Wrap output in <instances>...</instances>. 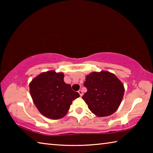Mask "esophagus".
Instances as JSON below:
<instances>
[{"label":"esophagus","mask_w":153,"mask_h":153,"mask_svg":"<svg viewBox=\"0 0 153 153\" xmlns=\"http://www.w3.org/2000/svg\"><path fill=\"white\" fill-rule=\"evenodd\" d=\"M78 93L79 94L80 97H82V95H83V92H82V90H78Z\"/></svg>","instance_id":"1"}]
</instances>
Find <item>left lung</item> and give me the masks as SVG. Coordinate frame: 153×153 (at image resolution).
<instances>
[{"label": "left lung", "instance_id": "8db88e82", "mask_svg": "<svg viewBox=\"0 0 153 153\" xmlns=\"http://www.w3.org/2000/svg\"><path fill=\"white\" fill-rule=\"evenodd\" d=\"M84 86L88 90L82 97L83 100L98 117H107L115 113L125 91L117 77L107 71L90 73L86 76Z\"/></svg>", "mask_w": 153, "mask_h": 153}]
</instances>
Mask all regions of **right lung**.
<instances>
[{
	"instance_id": "obj_1",
	"label": "right lung",
	"mask_w": 153,
	"mask_h": 153,
	"mask_svg": "<svg viewBox=\"0 0 153 153\" xmlns=\"http://www.w3.org/2000/svg\"><path fill=\"white\" fill-rule=\"evenodd\" d=\"M63 73L48 71L38 75L29 85L30 95L40 113L46 117L59 120L65 116L72 101L79 97L63 80Z\"/></svg>"
}]
</instances>
